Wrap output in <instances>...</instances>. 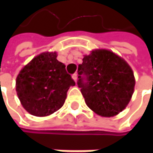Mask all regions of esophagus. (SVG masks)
<instances>
[{
  "instance_id": "1",
  "label": "esophagus",
  "mask_w": 153,
  "mask_h": 153,
  "mask_svg": "<svg viewBox=\"0 0 153 153\" xmlns=\"http://www.w3.org/2000/svg\"><path fill=\"white\" fill-rule=\"evenodd\" d=\"M73 79H74V80L77 82V79H78V74H73Z\"/></svg>"
}]
</instances>
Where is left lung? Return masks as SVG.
I'll list each match as a JSON object with an SVG mask.
<instances>
[{"label": "left lung", "instance_id": "8db88e82", "mask_svg": "<svg viewBox=\"0 0 153 153\" xmlns=\"http://www.w3.org/2000/svg\"><path fill=\"white\" fill-rule=\"evenodd\" d=\"M79 65L77 84L86 105L97 114L112 117L129 103L135 88L128 64L112 51L95 49Z\"/></svg>", "mask_w": 153, "mask_h": 153}]
</instances>
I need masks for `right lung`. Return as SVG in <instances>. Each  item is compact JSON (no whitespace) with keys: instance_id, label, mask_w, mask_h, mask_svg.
I'll use <instances>...</instances> for the list:
<instances>
[{"instance_id":"1","label":"right lung","mask_w":153,"mask_h":153,"mask_svg":"<svg viewBox=\"0 0 153 153\" xmlns=\"http://www.w3.org/2000/svg\"><path fill=\"white\" fill-rule=\"evenodd\" d=\"M56 52L35 56L18 74L16 90L23 107L32 115L44 117L59 110L75 82L56 59Z\"/></svg>"}]
</instances>
